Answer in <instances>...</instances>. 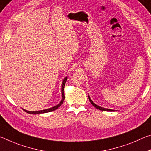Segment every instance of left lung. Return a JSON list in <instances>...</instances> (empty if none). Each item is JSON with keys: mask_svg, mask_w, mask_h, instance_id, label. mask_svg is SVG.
<instances>
[{"mask_svg": "<svg viewBox=\"0 0 151 151\" xmlns=\"http://www.w3.org/2000/svg\"><path fill=\"white\" fill-rule=\"evenodd\" d=\"M88 99H89V101L91 102V104L93 106H94L95 107H96L97 109H99V110H101V111H114V110L113 109H107V108H104V107H100L99 106H97V105H96L95 104H94V103L93 102V101L91 100V99L90 97L88 96Z\"/></svg>", "mask_w": 151, "mask_h": 151, "instance_id": "left-lung-1", "label": "left lung"}]
</instances>
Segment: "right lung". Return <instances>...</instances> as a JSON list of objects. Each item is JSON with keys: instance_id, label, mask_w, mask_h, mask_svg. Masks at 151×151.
Wrapping results in <instances>:
<instances>
[{"instance_id": "right-lung-1", "label": "right lung", "mask_w": 151, "mask_h": 151, "mask_svg": "<svg viewBox=\"0 0 151 151\" xmlns=\"http://www.w3.org/2000/svg\"><path fill=\"white\" fill-rule=\"evenodd\" d=\"M67 80V76L64 78V80L63 81V83H62V100L60 102V104H58L57 106L52 107L51 108H48L46 109H44V110H40V111H27V110H25L23 109L24 111L25 112H27L28 114H44V113H47V112H50L52 111H54L58 108V107L61 106L62 104H63L64 100V86H65V83L66 82Z\"/></svg>"}]
</instances>
